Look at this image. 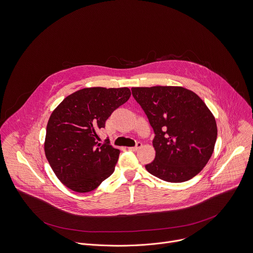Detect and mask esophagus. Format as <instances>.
Returning <instances> with one entry per match:
<instances>
[{
  "label": "esophagus",
  "mask_w": 253,
  "mask_h": 253,
  "mask_svg": "<svg viewBox=\"0 0 253 253\" xmlns=\"http://www.w3.org/2000/svg\"><path fill=\"white\" fill-rule=\"evenodd\" d=\"M142 146H143V144H142L141 142H137V143H136V145H135L134 147H131V148H129V150H130V151H133V152H135V151H137L138 149H141V148H142Z\"/></svg>",
  "instance_id": "obj_1"
}]
</instances>
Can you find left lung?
<instances>
[{
	"mask_svg": "<svg viewBox=\"0 0 253 253\" xmlns=\"http://www.w3.org/2000/svg\"><path fill=\"white\" fill-rule=\"evenodd\" d=\"M154 129L155 160L147 171L161 180L182 183L199 174L208 163L217 138V126L204 101L178 86L132 87Z\"/></svg>",
	"mask_w": 253,
	"mask_h": 253,
	"instance_id": "1",
	"label": "left lung"
}]
</instances>
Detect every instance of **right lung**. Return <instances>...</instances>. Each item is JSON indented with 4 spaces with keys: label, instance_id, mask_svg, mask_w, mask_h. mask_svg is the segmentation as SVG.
Listing matches in <instances>:
<instances>
[{
    "label": "right lung",
    "instance_id": "1",
    "mask_svg": "<svg viewBox=\"0 0 253 253\" xmlns=\"http://www.w3.org/2000/svg\"><path fill=\"white\" fill-rule=\"evenodd\" d=\"M130 90L91 87L63 99L48 121L45 155L57 178L69 189L86 193L96 189L115 171L120 150L108 138L98 143L97 130L128 100Z\"/></svg>",
    "mask_w": 253,
    "mask_h": 253
}]
</instances>
